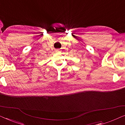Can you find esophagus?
Segmentation results:
<instances>
[{
	"label": "esophagus",
	"instance_id": "obj_1",
	"mask_svg": "<svg viewBox=\"0 0 125 125\" xmlns=\"http://www.w3.org/2000/svg\"><path fill=\"white\" fill-rule=\"evenodd\" d=\"M56 52H60V51L59 50V49H57V50L56 51Z\"/></svg>",
	"mask_w": 125,
	"mask_h": 125
}]
</instances>
